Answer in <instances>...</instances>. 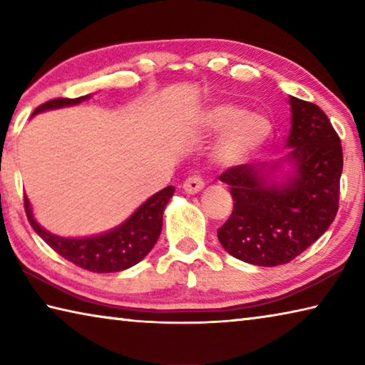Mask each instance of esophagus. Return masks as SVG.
Here are the masks:
<instances>
[{
    "instance_id": "34e87169",
    "label": "esophagus",
    "mask_w": 365,
    "mask_h": 365,
    "mask_svg": "<svg viewBox=\"0 0 365 365\" xmlns=\"http://www.w3.org/2000/svg\"><path fill=\"white\" fill-rule=\"evenodd\" d=\"M182 188L185 193L196 195V193H200L202 188H205V182H202V178L200 175H191L183 182Z\"/></svg>"
}]
</instances>
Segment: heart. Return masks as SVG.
I'll use <instances>...</instances> for the list:
<instances>
[{
	"instance_id": "1",
	"label": "heart",
	"mask_w": 365,
	"mask_h": 365,
	"mask_svg": "<svg viewBox=\"0 0 365 365\" xmlns=\"http://www.w3.org/2000/svg\"><path fill=\"white\" fill-rule=\"evenodd\" d=\"M201 133H219L212 156L220 164H242L257 154L272 138L274 125L267 115L246 110L238 104L220 103L209 106L196 120Z\"/></svg>"
}]
</instances>
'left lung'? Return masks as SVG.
<instances>
[{"mask_svg":"<svg viewBox=\"0 0 365 365\" xmlns=\"http://www.w3.org/2000/svg\"><path fill=\"white\" fill-rule=\"evenodd\" d=\"M288 103L292 128L285 156L235 165L219 177L233 197L219 242L228 255L261 267L299 256L329 230L338 211L341 141L317 104L294 96Z\"/></svg>","mask_w":365,"mask_h":365,"instance_id":"obj_1","label":"left lung"}]
</instances>
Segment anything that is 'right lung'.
<instances>
[{"instance_id":"right-lung-1","label":"right lung","mask_w":365,"mask_h":365,"mask_svg":"<svg viewBox=\"0 0 365 365\" xmlns=\"http://www.w3.org/2000/svg\"><path fill=\"white\" fill-rule=\"evenodd\" d=\"M88 98L90 95L73 98V100L69 98L51 100L36 108L32 117L45 110L76 106ZM174 187L158 191L148 197L138 209H135L130 217L123 220L120 225L108 232L91 235V237H61V235L48 232L34 217L27 196L24 197V206H26L30 225L43 238V242L51 246L58 255L85 270L109 274V272H120L138 264L153 250L163 230L164 209L174 196Z\"/></svg>"}]
</instances>
